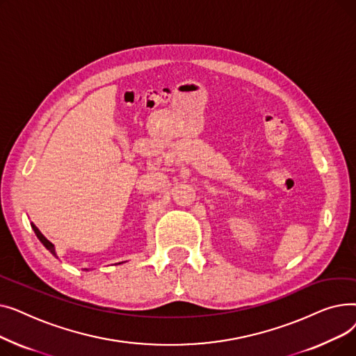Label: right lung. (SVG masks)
<instances>
[{
	"mask_svg": "<svg viewBox=\"0 0 356 356\" xmlns=\"http://www.w3.org/2000/svg\"><path fill=\"white\" fill-rule=\"evenodd\" d=\"M31 228H33L34 234L37 235V238H39V239H40V242H42V244H43V245H44V247H46V248H47V250H49V251H50V252H51V254H53V255H54L56 258H58V254H56L54 245H53V244H51V242H50V241H49V239H47V238H46V236H44V235H43V234H42V232L39 231V228H37V227L34 225V223H33V222H31ZM120 264H121V263H120ZM85 270L88 271V268H85Z\"/></svg>",
	"mask_w": 356,
	"mask_h": 356,
	"instance_id": "right-lung-1",
	"label": "right lung"
}]
</instances>
